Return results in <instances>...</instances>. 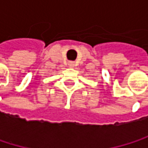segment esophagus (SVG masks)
Returning a JSON list of instances; mask_svg holds the SVG:
<instances>
[{
  "label": "esophagus",
  "instance_id": "34e87169",
  "mask_svg": "<svg viewBox=\"0 0 148 148\" xmlns=\"http://www.w3.org/2000/svg\"><path fill=\"white\" fill-rule=\"evenodd\" d=\"M69 65L70 67H73V66H74V63H73V62H69Z\"/></svg>",
  "mask_w": 148,
  "mask_h": 148
}]
</instances>
